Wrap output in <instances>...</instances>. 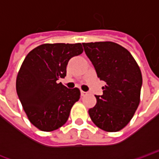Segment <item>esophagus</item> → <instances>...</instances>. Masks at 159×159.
Segmentation results:
<instances>
[{
	"mask_svg": "<svg viewBox=\"0 0 159 159\" xmlns=\"http://www.w3.org/2000/svg\"><path fill=\"white\" fill-rule=\"evenodd\" d=\"M87 94H88V92H84L83 90H81V95H82V96H85Z\"/></svg>",
	"mask_w": 159,
	"mask_h": 159,
	"instance_id": "esophagus-1",
	"label": "esophagus"
}]
</instances>
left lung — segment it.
<instances>
[{"mask_svg":"<svg viewBox=\"0 0 159 159\" xmlns=\"http://www.w3.org/2000/svg\"><path fill=\"white\" fill-rule=\"evenodd\" d=\"M83 46L98 77L107 83L103 94L95 95L96 105L89 110L91 120L105 131H119L129 123L140 104V67L131 53L117 43L89 42Z\"/></svg>","mask_w":159,"mask_h":159,"instance_id":"8db88e82","label":"left lung"}]
</instances>
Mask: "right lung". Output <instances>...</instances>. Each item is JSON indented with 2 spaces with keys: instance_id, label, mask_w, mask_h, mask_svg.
Returning <instances> with one entry per match:
<instances>
[{
  "instance_id": "obj_1",
  "label": "right lung",
  "mask_w": 159,
  "mask_h": 159,
  "mask_svg": "<svg viewBox=\"0 0 159 159\" xmlns=\"http://www.w3.org/2000/svg\"><path fill=\"white\" fill-rule=\"evenodd\" d=\"M83 52L81 43H46L25 57L17 76L16 90L30 122L40 130L48 132L63 126L80 99L77 88L67 89L58 80L66 76L70 59Z\"/></svg>"
}]
</instances>
